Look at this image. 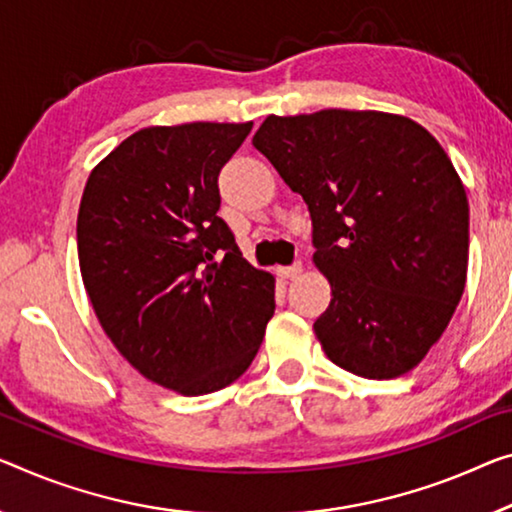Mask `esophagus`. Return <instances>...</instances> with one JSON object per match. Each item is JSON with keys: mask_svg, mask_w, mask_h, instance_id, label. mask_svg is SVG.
<instances>
[{"mask_svg": "<svg viewBox=\"0 0 512 512\" xmlns=\"http://www.w3.org/2000/svg\"><path fill=\"white\" fill-rule=\"evenodd\" d=\"M302 272V263H293V265H283V267H277V274L281 279H293L297 277V274Z\"/></svg>", "mask_w": 512, "mask_h": 512, "instance_id": "34e87169", "label": "esophagus"}]
</instances>
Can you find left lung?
I'll return each mask as SVG.
<instances>
[{"label":"left lung","mask_w":512,"mask_h":512,"mask_svg":"<svg viewBox=\"0 0 512 512\" xmlns=\"http://www.w3.org/2000/svg\"><path fill=\"white\" fill-rule=\"evenodd\" d=\"M251 144L311 212L325 355L368 380L412 371L467 281L469 203L444 148L405 116L348 109L267 116Z\"/></svg>","instance_id":"8db88e82"}]
</instances>
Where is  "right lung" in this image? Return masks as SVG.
I'll return each mask as SVG.
<instances>
[{
  "mask_svg": "<svg viewBox=\"0 0 512 512\" xmlns=\"http://www.w3.org/2000/svg\"><path fill=\"white\" fill-rule=\"evenodd\" d=\"M251 125L139 130L82 194L77 256L93 311L141 375L183 396L238 380L274 313V277L242 258L217 215V176Z\"/></svg>",
  "mask_w": 512,
  "mask_h": 512,
  "instance_id": "1",
  "label": "right lung"
}]
</instances>
